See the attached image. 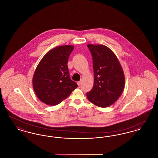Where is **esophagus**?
Listing matches in <instances>:
<instances>
[{
  "instance_id": "obj_1",
  "label": "esophagus",
  "mask_w": 158,
  "mask_h": 158,
  "mask_svg": "<svg viewBox=\"0 0 158 158\" xmlns=\"http://www.w3.org/2000/svg\"><path fill=\"white\" fill-rule=\"evenodd\" d=\"M77 85H79V86H80L81 85V83H82V81H79V82H77Z\"/></svg>"
}]
</instances>
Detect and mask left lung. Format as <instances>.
Wrapping results in <instances>:
<instances>
[{"label":"left lung","instance_id":"obj_1","mask_svg":"<svg viewBox=\"0 0 158 158\" xmlns=\"http://www.w3.org/2000/svg\"><path fill=\"white\" fill-rule=\"evenodd\" d=\"M93 61L94 83L86 93L88 100L99 107L112 105L120 97L125 83L124 75L117 57L104 45H87Z\"/></svg>","mask_w":158,"mask_h":158}]
</instances>
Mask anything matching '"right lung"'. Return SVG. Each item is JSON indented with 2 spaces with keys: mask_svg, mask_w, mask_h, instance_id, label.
I'll use <instances>...</instances> for the list:
<instances>
[{
  "mask_svg": "<svg viewBox=\"0 0 158 158\" xmlns=\"http://www.w3.org/2000/svg\"><path fill=\"white\" fill-rule=\"evenodd\" d=\"M73 45L57 47L40 61L32 79L34 92L45 104L56 105L66 99L77 87L70 79L68 62Z\"/></svg>",
  "mask_w": 158,
  "mask_h": 158,
  "instance_id": "right-lung-1",
  "label": "right lung"
}]
</instances>
